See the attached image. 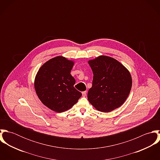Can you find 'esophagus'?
<instances>
[{"mask_svg": "<svg viewBox=\"0 0 160 160\" xmlns=\"http://www.w3.org/2000/svg\"><path fill=\"white\" fill-rule=\"evenodd\" d=\"M82 97H86V91L82 92Z\"/></svg>", "mask_w": 160, "mask_h": 160, "instance_id": "esophagus-1", "label": "esophagus"}]
</instances>
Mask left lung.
Returning <instances> with one entry per match:
<instances>
[{"instance_id":"8db88e82","label":"left lung","mask_w":160,"mask_h":160,"mask_svg":"<svg viewBox=\"0 0 160 160\" xmlns=\"http://www.w3.org/2000/svg\"><path fill=\"white\" fill-rule=\"evenodd\" d=\"M93 77L89 90V102L98 111L110 112L121 107L131 88V75L124 66L113 58L101 55L88 62Z\"/></svg>"}]
</instances>
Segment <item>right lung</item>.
<instances>
[{
	"label": "right lung",
	"mask_w": 160,
	"mask_h": 160,
	"mask_svg": "<svg viewBox=\"0 0 160 160\" xmlns=\"http://www.w3.org/2000/svg\"><path fill=\"white\" fill-rule=\"evenodd\" d=\"M74 62L58 56L46 62L39 69L34 80L36 92L47 107L57 113L70 109L82 93L74 85L70 72Z\"/></svg>",
	"instance_id": "obj_1"
}]
</instances>
